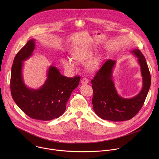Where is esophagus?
Segmentation results:
<instances>
[{
	"mask_svg": "<svg viewBox=\"0 0 159 159\" xmlns=\"http://www.w3.org/2000/svg\"><path fill=\"white\" fill-rule=\"evenodd\" d=\"M81 82H82V84H87L89 82V80H88V79L87 78L84 77L81 80Z\"/></svg>",
	"mask_w": 159,
	"mask_h": 159,
	"instance_id": "esophagus-1",
	"label": "esophagus"
}]
</instances>
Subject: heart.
I'll return each instance as SVG.
<instances>
[{"label":"heart","mask_w":159,"mask_h":159,"mask_svg":"<svg viewBox=\"0 0 159 159\" xmlns=\"http://www.w3.org/2000/svg\"><path fill=\"white\" fill-rule=\"evenodd\" d=\"M93 52L85 48H77L71 52L72 58L63 57L61 60V64L67 71H74L77 68V61H83L92 55ZM102 58L100 56H96L90 58L85 63L86 68L90 72L98 70L101 65Z\"/></svg>","instance_id":"b5f03b06"}]
</instances>
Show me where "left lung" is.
Returning a JSON list of instances; mask_svg holds the SVG:
<instances>
[{"label": "left lung", "instance_id": "8db88e82", "mask_svg": "<svg viewBox=\"0 0 159 159\" xmlns=\"http://www.w3.org/2000/svg\"><path fill=\"white\" fill-rule=\"evenodd\" d=\"M140 64L143 86L141 91L131 98L121 97L112 80L116 61L107 60L91 80L93 89L92 103L96 115L112 121H122L133 118L142 107L151 84V77L145 57L139 49L131 52Z\"/></svg>", "mask_w": 159, "mask_h": 159}]
</instances>
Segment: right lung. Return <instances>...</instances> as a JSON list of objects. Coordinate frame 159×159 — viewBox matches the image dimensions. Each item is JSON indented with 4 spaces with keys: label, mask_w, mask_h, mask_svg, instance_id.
<instances>
[{
    "label": "right lung",
    "mask_w": 159,
    "mask_h": 159,
    "mask_svg": "<svg viewBox=\"0 0 159 159\" xmlns=\"http://www.w3.org/2000/svg\"><path fill=\"white\" fill-rule=\"evenodd\" d=\"M34 48L35 41L31 39L16 54L11 69V92L16 104L26 115L34 120L49 121L63 115L80 77H65L57 67L50 66L47 79L41 87H28L23 80L22 69L23 61L32 55Z\"/></svg>",
    "instance_id": "right-lung-1"
}]
</instances>
